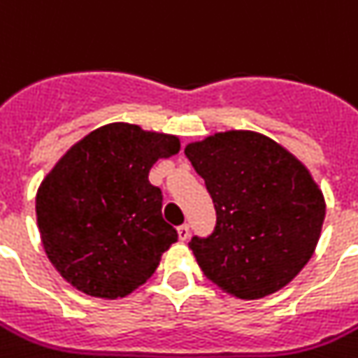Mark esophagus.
Wrapping results in <instances>:
<instances>
[{
	"mask_svg": "<svg viewBox=\"0 0 358 358\" xmlns=\"http://www.w3.org/2000/svg\"><path fill=\"white\" fill-rule=\"evenodd\" d=\"M177 234H179V239H181V241H186L188 236H190V227L185 223V225H181L179 229H177Z\"/></svg>",
	"mask_w": 358,
	"mask_h": 358,
	"instance_id": "obj_1",
	"label": "esophagus"
}]
</instances>
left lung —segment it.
Wrapping results in <instances>:
<instances>
[{
	"label": "left lung",
	"mask_w": 358,
	"mask_h": 358,
	"mask_svg": "<svg viewBox=\"0 0 358 358\" xmlns=\"http://www.w3.org/2000/svg\"><path fill=\"white\" fill-rule=\"evenodd\" d=\"M214 201L215 229L190 245L206 278L241 300L285 287L311 259L326 217L324 194L289 150L230 129L185 148Z\"/></svg>",
	"instance_id": "left-lung-1"
}]
</instances>
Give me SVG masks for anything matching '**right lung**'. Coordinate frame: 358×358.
<instances>
[{
  "mask_svg": "<svg viewBox=\"0 0 358 358\" xmlns=\"http://www.w3.org/2000/svg\"><path fill=\"white\" fill-rule=\"evenodd\" d=\"M179 137L113 122L71 146L41 181L36 221L47 258L78 291L124 298L143 285L177 241L162 194L148 179Z\"/></svg>",
  "mask_w": 358,
  "mask_h": 358,
  "instance_id": "right-lung-1",
  "label": "right lung"
}]
</instances>
